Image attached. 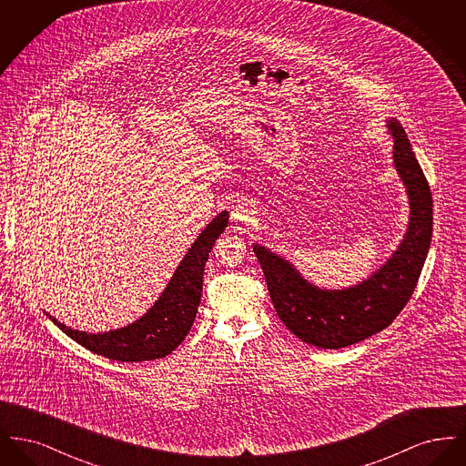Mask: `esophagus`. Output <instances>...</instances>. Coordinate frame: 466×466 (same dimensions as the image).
I'll list each match as a JSON object with an SVG mask.
<instances>
[{
  "label": "esophagus",
  "instance_id": "34e87169",
  "mask_svg": "<svg viewBox=\"0 0 466 466\" xmlns=\"http://www.w3.org/2000/svg\"><path fill=\"white\" fill-rule=\"evenodd\" d=\"M236 211L239 213V215H238V218H243L244 209H241V208H236Z\"/></svg>",
  "mask_w": 466,
  "mask_h": 466
}]
</instances>
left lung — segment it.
Returning a JSON list of instances; mask_svg holds the SVG:
<instances>
[{
  "label": "left lung",
  "instance_id": "8db88e82",
  "mask_svg": "<svg viewBox=\"0 0 466 466\" xmlns=\"http://www.w3.org/2000/svg\"><path fill=\"white\" fill-rule=\"evenodd\" d=\"M393 158L410 200V223L395 255L363 283L348 289H316L287 260L255 244L274 309L289 332L321 350H339L384 330L412 297L431 243L433 199L407 134L390 120Z\"/></svg>",
  "mask_w": 466,
  "mask_h": 466
}]
</instances>
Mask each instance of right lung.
Listing matches in <instances>:
<instances>
[{
  "label": "right lung",
  "instance_id": "add662e5",
  "mask_svg": "<svg viewBox=\"0 0 466 466\" xmlns=\"http://www.w3.org/2000/svg\"><path fill=\"white\" fill-rule=\"evenodd\" d=\"M227 223L228 213L222 211L200 232L156 306L133 325L113 332L86 333L71 330L50 314L46 316L67 337L96 355L116 361H148L171 355L194 325L202 293L204 266Z\"/></svg>",
  "mask_w": 466,
  "mask_h": 466
}]
</instances>
